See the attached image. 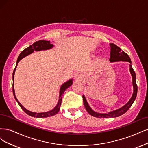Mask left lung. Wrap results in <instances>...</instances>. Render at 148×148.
I'll return each mask as SVG.
<instances>
[{"mask_svg":"<svg viewBox=\"0 0 148 148\" xmlns=\"http://www.w3.org/2000/svg\"><path fill=\"white\" fill-rule=\"evenodd\" d=\"M110 61L111 62H118V61H125L128 62L130 63H131V60L128 55L124 52L123 51H122L121 48H119L118 46L114 45L113 43H112L110 45ZM130 71L131 75L132 77V81H133V86H134V93L133 95L131 97L130 101L123 107L120 108L116 110H114L111 112H109L108 113H98L95 112H94L92 109L90 108L89 105L87 103L84 96H83V101L84 104L86 108V111L88 113L91 114V116L96 117V118H115L118 117L119 116L122 115L124 113L126 112L129 108L134 103L135 98L136 97V95H137V90L138 87L136 84V75L134 70L132 68V65L130 64Z\"/></svg>","mask_w":148,"mask_h":148,"instance_id":"obj_1","label":"left lung"}]
</instances>
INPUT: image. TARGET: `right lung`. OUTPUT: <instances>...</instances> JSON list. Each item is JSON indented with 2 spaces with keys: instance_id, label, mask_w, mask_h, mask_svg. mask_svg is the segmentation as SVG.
I'll return each mask as SVG.
<instances>
[{
  "instance_id": "right-lung-1",
  "label": "right lung",
  "mask_w": 148,
  "mask_h": 148,
  "mask_svg": "<svg viewBox=\"0 0 148 148\" xmlns=\"http://www.w3.org/2000/svg\"><path fill=\"white\" fill-rule=\"evenodd\" d=\"M53 47V45L52 44L50 43V41H45V40H40L38 41L35 42H34L33 45H30V46H29L28 47L25 48V49L22 51L21 52V53L19 54V56L17 60V63L16 64H18V62L20 61V60L24 58V57L28 56L29 54L32 53L34 51H41V50H46V49H51ZM16 66H17V64L16 65L15 68L13 71V95L14 96V98L16 101L18 102V104L19 105V106L21 107V108L23 109L24 110V112L25 113H26L27 114L29 115L32 116V117H36V118H47V117H49V116H52L56 114L60 110V106H61L62 103V96L63 95L64 93V91L66 90L68 87H69L71 85L73 84V81L72 80H69V81H68L67 82L64 83L60 88V96H59V100H58V102L57 103V106L55 107L53 110L47 112H45V113H34V112H30L29 110H27V109H25L23 106H22L21 103H19V102L18 101V99H16V97L15 96V93H14V72L16 68Z\"/></svg>"
}]
</instances>
